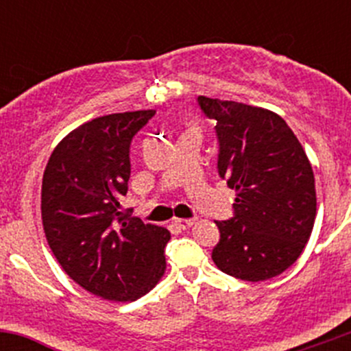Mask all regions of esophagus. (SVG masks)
<instances>
[{
    "instance_id": "esophagus-1",
    "label": "esophagus",
    "mask_w": 351,
    "mask_h": 351,
    "mask_svg": "<svg viewBox=\"0 0 351 351\" xmlns=\"http://www.w3.org/2000/svg\"><path fill=\"white\" fill-rule=\"evenodd\" d=\"M173 224L180 229H189L193 224L192 219H173Z\"/></svg>"
}]
</instances>
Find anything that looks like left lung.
Returning <instances> with one entry per match:
<instances>
[{"label": "left lung", "mask_w": 351, "mask_h": 351, "mask_svg": "<svg viewBox=\"0 0 351 351\" xmlns=\"http://www.w3.org/2000/svg\"><path fill=\"white\" fill-rule=\"evenodd\" d=\"M215 120L217 171L236 190L228 221H215L219 270L247 282L274 278L295 263L316 219L314 173L299 139L270 110L198 97Z\"/></svg>", "instance_id": "8db88e82"}]
</instances>
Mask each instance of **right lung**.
Returning a JSON list of instances; mask_svg holds the SVG:
<instances>
[{
    "label": "right lung",
    "mask_w": 351,
    "mask_h": 351,
    "mask_svg": "<svg viewBox=\"0 0 351 351\" xmlns=\"http://www.w3.org/2000/svg\"><path fill=\"white\" fill-rule=\"evenodd\" d=\"M154 110L98 117L69 132L42 180L45 238L62 270L88 292L136 300L166 270L169 231L120 210L129 190L130 144Z\"/></svg>",
    "instance_id": "right-lung-1"
}]
</instances>
